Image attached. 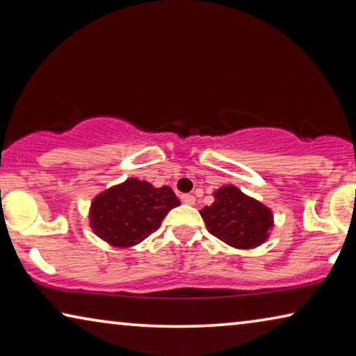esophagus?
<instances>
[{
    "mask_svg": "<svg viewBox=\"0 0 356 356\" xmlns=\"http://www.w3.org/2000/svg\"><path fill=\"white\" fill-rule=\"evenodd\" d=\"M180 200H182L184 204H188V206H193V204L196 202L195 196H193V195H182V196H180Z\"/></svg>",
    "mask_w": 356,
    "mask_h": 356,
    "instance_id": "esophagus-1",
    "label": "esophagus"
}]
</instances>
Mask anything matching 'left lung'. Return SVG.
Listing matches in <instances>:
<instances>
[{"label": "left lung", "instance_id": "left-lung-1", "mask_svg": "<svg viewBox=\"0 0 356 356\" xmlns=\"http://www.w3.org/2000/svg\"><path fill=\"white\" fill-rule=\"evenodd\" d=\"M212 206L201 209L207 231L237 250L261 246L270 237L273 212L265 204L245 195L236 185H222L213 193Z\"/></svg>", "mask_w": 356, "mask_h": 356}]
</instances>
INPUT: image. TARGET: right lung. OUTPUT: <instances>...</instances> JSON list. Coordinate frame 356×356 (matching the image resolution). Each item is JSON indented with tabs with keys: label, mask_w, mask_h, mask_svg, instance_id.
Masks as SVG:
<instances>
[{
	"label": "right lung",
	"mask_w": 356,
	"mask_h": 356,
	"mask_svg": "<svg viewBox=\"0 0 356 356\" xmlns=\"http://www.w3.org/2000/svg\"><path fill=\"white\" fill-rule=\"evenodd\" d=\"M177 206L180 201L171 186L155 188L146 180L130 177L94 197L89 226L108 245L129 248L155 232L168 212Z\"/></svg>",
	"instance_id": "1"
}]
</instances>
